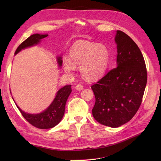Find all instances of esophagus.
<instances>
[{"mask_svg":"<svg viewBox=\"0 0 161 161\" xmlns=\"http://www.w3.org/2000/svg\"><path fill=\"white\" fill-rule=\"evenodd\" d=\"M75 88H76V89L77 91H81V90H83L84 86L81 84H77L76 86H75Z\"/></svg>","mask_w":161,"mask_h":161,"instance_id":"esophagus-1","label":"esophagus"}]
</instances>
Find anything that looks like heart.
<instances>
[{
  "label": "heart",
  "mask_w": 161,
  "mask_h": 161,
  "mask_svg": "<svg viewBox=\"0 0 161 161\" xmlns=\"http://www.w3.org/2000/svg\"><path fill=\"white\" fill-rule=\"evenodd\" d=\"M109 61V50L104 44L78 41L71 47L70 61H64L65 70L70 73L74 65H80V71L88 80H97L104 75Z\"/></svg>",
  "instance_id": "heart-1"
}]
</instances>
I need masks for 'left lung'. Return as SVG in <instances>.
Returning <instances> with one entry per match:
<instances>
[{
	"instance_id": "1",
	"label": "left lung",
	"mask_w": 161,
	"mask_h": 161,
	"mask_svg": "<svg viewBox=\"0 0 161 161\" xmlns=\"http://www.w3.org/2000/svg\"><path fill=\"white\" fill-rule=\"evenodd\" d=\"M118 66L91 86L95 103L92 114L100 124L118 127L138 111L147 80L146 65L141 50L131 37L118 30Z\"/></svg>"
}]
</instances>
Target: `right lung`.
<instances>
[{
	"label": "right lung",
	"mask_w": 161,
	"mask_h": 161,
	"mask_svg": "<svg viewBox=\"0 0 161 161\" xmlns=\"http://www.w3.org/2000/svg\"><path fill=\"white\" fill-rule=\"evenodd\" d=\"M47 36H48L47 35H39V34L31 35L20 44L15 51V54L18 53L19 51L25 47L38 43L41 39L46 38ZM58 63L59 66L62 65V60L61 57L58 58ZM71 91V85H68L61 88L57 92L55 98L50 107L46 111L39 114H26L18 106L16 107L23 118L32 126L39 129H50L55 126L62 119L65 112V105Z\"/></svg>",
	"instance_id": "right-lung-1"
}]
</instances>
